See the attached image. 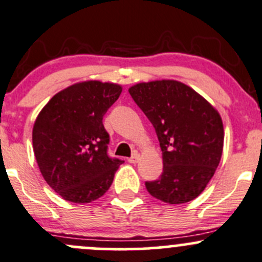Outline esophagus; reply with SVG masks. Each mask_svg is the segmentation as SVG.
<instances>
[{"instance_id":"esophagus-1","label":"esophagus","mask_w":262,"mask_h":262,"mask_svg":"<svg viewBox=\"0 0 262 262\" xmlns=\"http://www.w3.org/2000/svg\"><path fill=\"white\" fill-rule=\"evenodd\" d=\"M139 158H140L139 154L134 153L130 158H128V162L132 163V164H136V163H138V160H139Z\"/></svg>"}]
</instances>
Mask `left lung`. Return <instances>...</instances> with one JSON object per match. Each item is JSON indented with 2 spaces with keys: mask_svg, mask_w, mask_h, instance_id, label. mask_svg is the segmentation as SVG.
<instances>
[{
  "mask_svg": "<svg viewBox=\"0 0 262 262\" xmlns=\"http://www.w3.org/2000/svg\"><path fill=\"white\" fill-rule=\"evenodd\" d=\"M153 124L163 151V173L145 182L151 196L184 204L199 196L219 165L224 145L220 114L194 89L177 80L139 83L129 88Z\"/></svg>",
  "mask_w": 262,
  "mask_h": 262,
  "instance_id": "8db88e82",
  "label": "left lung"
}]
</instances>
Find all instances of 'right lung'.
<instances>
[{"mask_svg": "<svg viewBox=\"0 0 262 262\" xmlns=\"http://www.w3.org/2000/svg\"><path fill=\"white\" fill-rule=\"evenodd\" d=\"M122 87L98 80L63 89L37 117L33 151L48 185L64 200L85 204L105 194L123 160L108 155L103 117Z\"/></svg>", "mask_w": 262, "mask_h": 262, "instance_id": "obj_1", "label": "right lung"}]
</instances>
